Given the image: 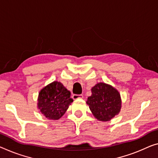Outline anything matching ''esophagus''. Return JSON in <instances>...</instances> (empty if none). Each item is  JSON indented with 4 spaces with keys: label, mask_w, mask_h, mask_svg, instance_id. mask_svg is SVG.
<instances>
[{
    "label": "esophagus",
    "mask_w": 158,
    "mask_h": 158,
    "mask_svg": "<svg viewBox=\"0 0 158 158\" xmlns=\"http://www.w3.org/2000/svg\"><path fill=\"white\" fill-rule=\"evenodd\" d=\"M83 98V96H82V94H73L72 96V98L73 99H82Z\"/></svg>",
    "instance_id": "obj_1"
}]
</instances>
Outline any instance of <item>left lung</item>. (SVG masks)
<instances>
[{
    "label": "left lung",
    "mask_w": 158,
    "mask_h": 158,
    "mask_svg": "<svg viewBox=\"0 0 158 158\" xmlns=\"http://www.w3.org/2000/svg\"><path fill=\"white\" fill-rule=\"evenodd\" d=\"M87 104L94 116L99 121H107L118 114L121 110L120 94L110 85L99 82L91 89Z\"/></svg>",
    "instance_id": "8db88e82"
}]
</instances>
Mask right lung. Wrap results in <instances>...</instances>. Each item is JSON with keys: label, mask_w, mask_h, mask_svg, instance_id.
I'll return each mask as SVG.
<instances>
[{"label": "right lung", "mask_w": 158, "mask_h": 158, "mask_svg": "<svg viewBox=\"0 0 158 158\" xmlns=\"http://www.w3.org/2000/svg\"><path fill=\"white\" fill-rule=\"evenodd\" d=\"M73 102L70 91L60 82L54 81L39 93L37 105L47 118L57 120L64 114Z\"/></svg>", "instance_id": "1"}]
</instances>
